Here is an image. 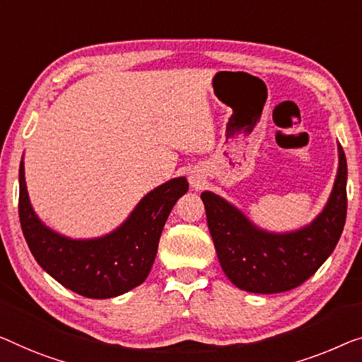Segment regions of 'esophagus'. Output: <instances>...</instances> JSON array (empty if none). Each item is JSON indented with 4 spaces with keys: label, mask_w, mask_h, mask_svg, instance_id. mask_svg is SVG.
I'll return each mask as SVG.
<instances>
[{
    "label": "esophagus",
    "mask_w": 362,
    "mask_h": 362,
    "mask_svg": "<svg viewBox=\"0 0 362 362\" xmlns=\"http://www.w3.org/2000/svg\"><path fill=\"white\" fill-rule=\"evenodd\" d=\"M192 183H193V187H199V182H197V180H192Z\"/></svg>",
    "instance_id": "1"
}]
</instances>
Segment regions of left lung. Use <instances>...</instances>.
<instances>
[{"label": "left lung", "mask_w": 362, "mask_h": 362, "mask_svg": "<svg viewBox=\"0 0 362 362\" xmlns=\"http://www.w3.org/2000/svg\"><path fill=\"white\" fill-rule=\"evenodd\" d=\"M327 206L307 228L289 234H269L211 192L202 193L216 253L237 288L257 294L294 289L307 281L335 249L346 221L348 167L343 148Z\"/></svg>", "instance_id": "obj_1"}]
</instances>
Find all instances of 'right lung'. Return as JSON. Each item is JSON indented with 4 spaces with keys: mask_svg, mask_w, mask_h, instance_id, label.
I'll list each match as a JSON object with an SVG mask.
<instances>
[{
    "mask_svg": "<svg viewBox=\"0 0 362 362\" xmlns=\"http://www.w3.org/2000/svg\"><path fill=\"white\" fill-rule=\"evenodd\" d=\"M188 190L185 177L172 179L144 197L112 234L73 240L45 228L27 197L24 164L19 167V219L27 245L45 272L84 298H115L148 278L169 214Z\"/></svg>",
    "mask_w": 362,
    "mask_h": 362,
    "instance_id": "right-lung-1",
    "label": "right lung"
}]
</instances>
